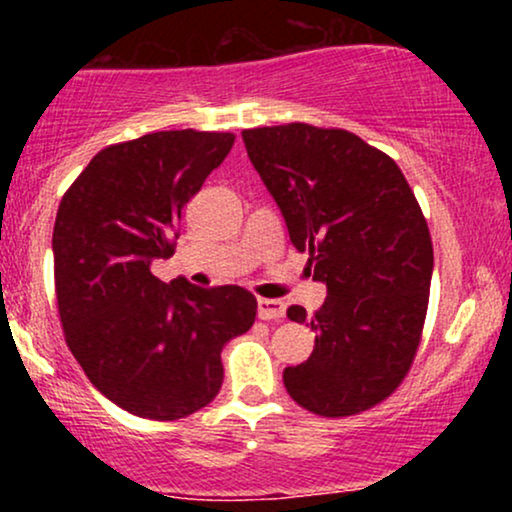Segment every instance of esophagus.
<instances>
[{"label":"esophagus","instance_id":"esophagus-1","mask_svg":"<svg viewBox=\"0 0 512 512\" xmlns=\"http://www.w3.org/2000/svg\"><path fill=\"white\" fill-rule=\"evenodd\" d=\"M257 315L260 320H279L286 315V303L276 301V298H260L257 301Z\"/></svg>","mask_w":512,"mask_h":512}]
</instances>
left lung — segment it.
<instances>
[{
  "label": "left lung",
  "instance_id": "obj_1",
  "mask_svg": "<svg viewBox=\"0 0 512 512\" xmlns=\"http://www.w3.org/2000/svg\"><path fill=\"white\" fill-rule=\"evenodd\" d=\"M248 156L308 252L327 298L310 322L315 349L284 370L286 392L313 414H361L407 378L428 310L433 243L419 202L390 156L354 132L305 122L243 129Z\"/></svg>",
  "mask_w": 512,
  "mask_h": 512
}]
</instances>
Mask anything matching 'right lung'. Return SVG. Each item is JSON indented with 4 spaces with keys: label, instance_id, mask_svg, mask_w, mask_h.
<instances>
[{
    "label": "right lung",
    "instance_id": "obj_1",
    "mask_svg": "<svg viewBox=\"0 0 512 512\" xmlns=\"http://www.w3.org/2000/svg\"><path fill=\"white\" fill-rule=\"evenodd\" d=\"M236 134L170 129L105 146L64 192L52 252L60 322L86 378L151 421L190 416L219 395L221 349L252 327L257 298L151 274L175 252L182 207Z\"/></svg>",
    "mask_w": 512,
    "mask_h": 512
}]
</instances>
